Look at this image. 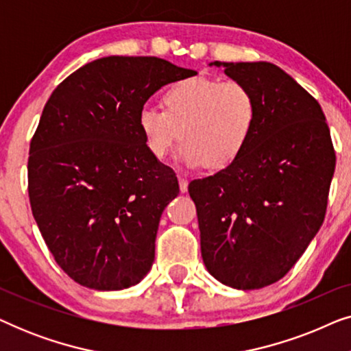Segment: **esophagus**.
Returning a JSON list of instances; mask_svg holds the SVG:
<instances>
[{"label":"esophagus","mask_w":351,"mask_h":351,"mask_svg":"<svg viewBox=\"0 0 351 351\" xmlns=\"http://www.w3.org/2000/svg\"><path fill=\"white\" fill-rule=\"evenodd\" d=\"M179 185H180V191H182V193H185V191L189 190V180H186L185 177L179 176Z\"/></svg>","instance_id":"esophagus-1"}]
</instances>
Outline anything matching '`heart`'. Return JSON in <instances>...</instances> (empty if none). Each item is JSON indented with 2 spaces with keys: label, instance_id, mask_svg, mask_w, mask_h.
<instances>
[{
  "label": "heart",
  "instance_id": "heart-1",
  "mask_svg": "<svg viewBox=\"0 0 351 351\" xmlns=\"http://www.w3.org/2000/svg\"><path fill=\"white\" fill-rule=\"evenodd\" d=\"M161 107L138 113V129L150 155L165 160L179 141L180 160L210 172L238 161L258 118L256 95L237 80H180L162 93Z\"/></svg>",
  "mask_w": 351,
  "mask_h": 351
}]
</instances>
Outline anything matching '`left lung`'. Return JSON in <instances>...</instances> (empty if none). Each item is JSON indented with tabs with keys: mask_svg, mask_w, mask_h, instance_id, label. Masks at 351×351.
Here are the masks:
<instances>
[{
	"mask_svg": "<svg viewBox=\"0 0 351 351\" xmlns=\"http://www.w3.org/2000/svg\"><path fill=\"white\" fill-rule=\"evenodd\" d=\"M252 90L258 118L246 152L191 180L201 256L215 280L261 289L281 280L323 225L335 169L326 117L313 95L268 62H214Z\"/></svg>",
	"mask_w": 351,
	"mask_h": 351,
	"instance_id": "8db88e82",
	"label": "left lung"
}]
</instances>
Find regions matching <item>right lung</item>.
<instances>
[{"mask_svg": "<svg viewBox=\"0 0 351 351\" xmlns=\"http://www.w3.org/2000/svg\"><path fill=\"white\" fill-rule=\"evenodd\" d=\"M195 75L160 57H102L46 102L30 142L28 198L46 246L78 285L126 289L150 271L179 182L147 150L138 113L161 86Z\"/></svg>", "mask_w": 351, "mask_h": 351, "instance_id": "right-lung-1", "label": "right lung"}]
</instances>
